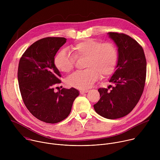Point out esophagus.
Wrapping results in <instances>:
<instances>
[{
	"label": "esophagus",
	"mask_w": 160,
	"mask_h": 160,
	"mask_svg": "<svg viewBox=\"0 0 160 160\" xmlns=\"http://www.w3.org/2000/svg\"><path fill=\"white\" fill-rule=\"evenodd\" d=\"M88 90H80V94H84V93H87V92H88Z\"/></svg>",
	"instance_id": "34e87169"
}]
</instances>
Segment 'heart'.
<instances>
[{
  "instance_id": "heart-1",
  "label": "heart",
  "mask_w": 160,
  "mask_h": 160,
  "mask_svg": "<svg viewBox=\"0 0 160 160\" xmlns=\"http://www.w3.org/2000/svg\"><path fill=\"white\" fill-rule=\"evenodd\" d=\"M71 54L64 49L55 56L54 64L64 73L70 72L74 68L75 59L85 58L86 69L73 73L66 80L67 83L79 89L92 86L100 75L106 77L115 70L118 59V51L112 43H102L93 38L86 39L71 47Z\"/></svg>"
}]
</instances>
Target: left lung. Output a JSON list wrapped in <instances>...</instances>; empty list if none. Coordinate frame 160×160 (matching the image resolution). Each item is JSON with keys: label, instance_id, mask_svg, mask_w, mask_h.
Listing matches in <instances>:
<instances>
[{"label": "left lung", "instance_id": "8db88e82", "mask_svg": "<svg viewBox=\"0 0 160 160\" xmlns=\"http://www.w3.org/2000/svg\"><path fill=\"white\" fill-rule=\"evenodd\" d=\"M108 34L118 47L117 70L109 80L115 85L98 89L101 98L94 108L101 117L112 120L127 115L139 102L144 88L147 64L144 50L135 40L124 33Z\"/></svg>", "mask_w": 160, "mask_h": 160}]
</instances>
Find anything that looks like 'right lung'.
<instances>
[{"label":"right lung","mask_w":160,"mask_h":160,"mask_svg":"<svg viewBox=\"0 0 160 160\" xmlns=\"http://www.w3.org/2000/svg\"><path fill=\"white\" fill-rule=\"evenodd\" d=\"M66 42L64 37L42 38L32 44L19 60L18 80L22 101L35 118L45 123L66 118L79 96L73 87L54 92V85L61 82L54 56Z\"/></svg>","instance_id":"obj_1"}]
</instances>
